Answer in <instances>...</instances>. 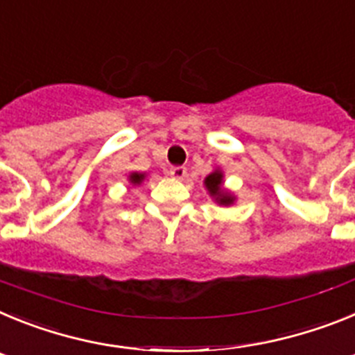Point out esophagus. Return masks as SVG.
Wrapping results in <instances>:
<instances>
[{
	"instance_id": "1",
	"label": "esophagus",
	"mask_w": 355,
	"mask_h": 355,
	"mask_svg": "<svg viewBox=\"0 0 355 355\" xmlns=\"http://www.w3.org/2000/svg\"><path fill=\"white\" fill-rule=\"evenodd\" d=\"M171 175L175 178V180H184L187 178V168L184 167H172L171 168Z\"/></svg>"
}]
</instances>
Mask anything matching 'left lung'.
<instances>
[{
    "mask_svg": "<svg viewBox=\"0 0 355 355\" xmlns=\"http://www.w3.org/2000/svg\"><path fill=\"white\" fill-rule=\"evenodd\" d=\"M205 187L208 190L209 197L218 206H233L236 202V196L231 190L224 188V172H222L220 167H215L206 175Z\"/></svg>",
    "mask_w": 355,
    "mask_h": 355,
    "instance_id": "left-lung-1",
    "label": "left lung"
}]
</instances>
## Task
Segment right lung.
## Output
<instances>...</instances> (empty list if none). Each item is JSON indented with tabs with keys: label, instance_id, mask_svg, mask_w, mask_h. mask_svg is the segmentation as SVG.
Segmentation results:
<instances>
[{
	"label": "right lung",
	"instance_id": "obj_1",
	"mask_svg": "<svg viewBox=\"0 0 355 355\" xmlns=\"http://www.w3.org/2000/svg\"><path fill=\"white\" fill-rule=\"evenodd\" d=\"M146 172H131V174L128 175V183H130L131 187H139V184H142V181L146 180Z\"/></svg>",
	"mask_w": 355,
	"mask_h": 355
}]
</instances>
